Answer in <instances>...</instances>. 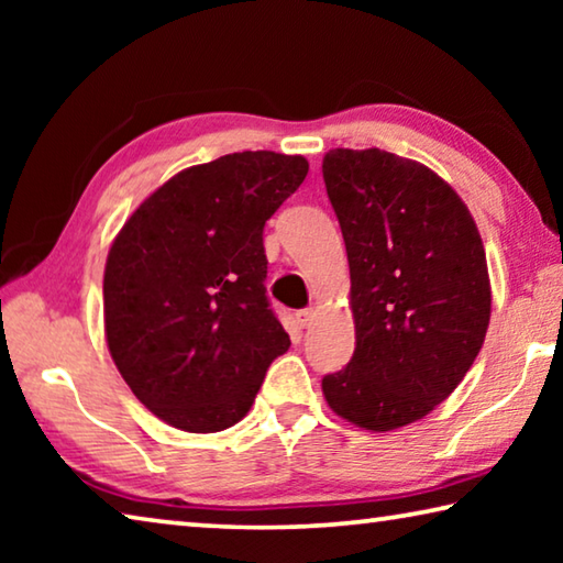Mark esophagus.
<instances>
[{
    "label": "esophagus",
    "mask_w": 563,
    "mask_h": 563,
    "mask_svg": "<svg viewBox=\"0 0 563 563\" xmlns=\"http://www.w3.org/2000/svg\"><path fill=\"white\" fill-rule=\"evenodd\" d=\"M295 318H298V325H300V328H308L310 322H312V318H316V310H312V308L298 310V312H295Z\"/></svg>",
    "instance_id": "esophagus-1"
}]
</instances>
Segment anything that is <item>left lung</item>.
I'll return each instance as SVG.
<instances>
[{"label":"left lung","instance_id":"left-lung-1","mask_svg":"<svg viewBox=\"0 0 563 563\" xmlns=\"http://www.w3.org/2000/svg\"><path fill=\"white\" fill-rule=\"evenodd\" d=\"M328 198L350 263L355 352L322 377L330 409L389 432L444 402L492 316L487 255L470 208L432 168L379 148H332Z\"/></svg>","mask_w":563,"mask_h":563}]
</instances>
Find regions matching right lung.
I'll return each mask as SVG.
<instances>
[{
  "instance_id": "obj_1",
  "label": "right lung",
  "mask_w": 563,
  "mask_h": 563,
  "mask_svg": "<svg viewBox=\"0 0 563 563\" xmlns=\"http://www.w3.org/2000/svg\"><path fill=\"white\" fill-rule=\"evenodd\" d=\"M308 161L243 151L156 188L111 243L103 330L131 393L184 432L247 415L271 362L290 347L265 295V221Z\"/></svg>"
}]
</instances>
